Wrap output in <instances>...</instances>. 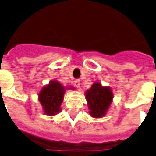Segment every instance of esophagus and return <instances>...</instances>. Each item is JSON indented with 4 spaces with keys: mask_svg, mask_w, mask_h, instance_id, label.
Wrapping results in <instances>:
<instances>
[{
    "mask_svg": "<svg viewBox=\"0 0 156 156\" xmlns=\"http://www.w3.org/2000/svg\"><path fill=\"white\" fill-rule=\"evenodd\" d=\"M74 85L76 87V88H79V87H80V80H75Z\"/></svg>",
    "mask_w": 156,
    "mask_h": 156,
    "instance_id": "34e87169",
    "label": "esophagus"
}]
</instances>
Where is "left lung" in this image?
<instances>
[{
	"label": "left lung",
	"mask_w": 156,
	"mask_h": 156,
	"mask_svg": "<svg viewBox=\"0 0 156 156\" xmlns=\"http://www.w3.org/2000/svg\"><path fill=\"white\" fill-rule=\"evenodd\" d=\"M89 115L94 118H101L107 114L113 99V93L109 86H102L95 82L85 92Z\"/></svg>",
	"instance_id": "8db88e82"
}]
</instances>
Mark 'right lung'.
Returning a JSON list of instances; mask_svg holds the SVG:
<instances>
[{"label":"right lung","instance_id":"1","mask_svg":"<svg viewBox=\"0 0 156 156\" xmlns=\"http://www.w3.org/2000/svg\"><path fill=\"white\" fill-rule=\"evenodd\" d=\"M67 89H73V87L66 88L58 80H51L41 89L38 100L41 102L44 115L54 116L61 112V104L63 102L64 94Z\"/></svg>","mask_w":156,"mask_h":156}]
</instances>
